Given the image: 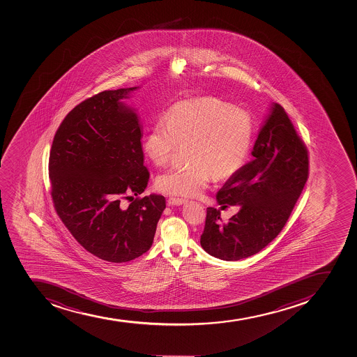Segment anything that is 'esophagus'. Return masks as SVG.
I'll return each mask as SVG.
<instances>
[{
  "mask_svg": "<svg viewBox=\"0 0 357 357\" xmlns=\"http://www.w3.org/2000/svg\"><path fill=\"white\" fill-rule=\"evenodd\" d=\"M185 202H186V200L183 197H169V200H167V204L170 206H180V204H185Z\"/></svg>",
  "mask_w": 357,
  "mask_h": 357,
  "instance_id": "obj_1",
  "label": "esophagus"
}]
</instances>
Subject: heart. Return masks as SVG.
I'll use <instances>...</instances> for the list:
<instances>
[{
    "mask_svg": "<svg viewBox=\"0 0 357 357\" xmlns=\"http://www.w3.org/2000/svg\"><path fill=\"white\" fill-rule=\"evenodd\" d=\"M255 120L244 109L214 97L187 99L172 106L150 127L144 150L153 163H170L180 146H190V165L157 178L164 193L197 197L211 177L227 180L248 163L255 139Z\"/></svg>",
    "mask_w": 357,
    "mask_h": 357,
    "instance_id": "1",
    "label": "heart"
}]
</instances>
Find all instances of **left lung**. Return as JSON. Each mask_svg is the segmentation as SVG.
I'll return each mask as SVG.
<instances>
[{
  "label": "left lung",
  "instance_id": "left-lung-1",
  "mask_svg": "<svg viewBox=\"0 0 357 357\" xmlns=\"http://www.w3.org/2000/svg\"><path fill=\"white\" fill-rule=\"evenodd\" d=\"M245 164L218 190L222 207L239 211L223 223L221 211L207 208L201 246L215 258L237 261L261 251L281 232L309 177V153L288 114L272 104Z\"/></svg>",
  "mask_w": 357,
  "mask_h": 357
}]
</instances>
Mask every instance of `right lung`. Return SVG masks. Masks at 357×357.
<instances>
[{
	"label": "right lung",
	"mask_w": 357,
	"mask_h": 357,
	"mask_svg": "<svg viewBox=\"0 0 357 357\" xmlns=\"http://www.w3.org/2000/svg\"><path fill=\"white\" fill-rule=\"evenodd\" d=\"M134 88L106 90L66 116L50 153L55 211L76 241L105 261H130L153 245L163 195L139 197L149 181L142 126L123 99ZM138 197L128 208L123 198Z\"/></svg>",
	"instance_id": "right-lung-1"
}]
</instances>
